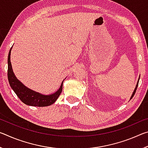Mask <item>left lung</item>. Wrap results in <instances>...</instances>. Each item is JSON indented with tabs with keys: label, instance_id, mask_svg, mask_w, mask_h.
I'll return each instance as SVG.
<instances>
[{
	"label": "left lung",
	"instance_id": "1",
	"mask_svg": "<svg viewBox=\"0 0 148 148\" xmlns=\"http://www.w3.org/2000/svg\"><path fill=\"white\" fill-rule=\"evenodd\" d=\"M139 79H140V78L138 79V82H137V84H136V87H135V89H134V91H133V92H132V96H131V99H132V97H134V94H135V92H136V89H137L138 86Z\"/></svg>",
	"mask_w": 148,
	"mask_h": 148
}]
</instances>
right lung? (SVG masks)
Returning a JSON list of instances; mask_svg holds the SVG:
<instances>
[{
    "instance_id": "obj_1",
    "label": "right lung",
    "mask_w": 148,
    "mask_h": 148,
    "mask_svg": "<svg viewBox=\"0 0 148 148\" xmlns=\"http://www.w3.org/2000/svg\"><path fill=\"white\" fill-rule=\"evenodd\" d=\"M12 48V47L10 49L8 57V79L10 87L16 92L17 96L24 104L29 106L44 107L53 104L61 93L63 82H62L60 88L56 92L49 95H42L29 89L17 79L14 75L10 62Z\"/></svg>"
}]
</instances>
